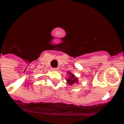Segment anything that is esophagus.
Listing matches in <instances>:
<instances>
[{
  "label": "esophagus",
  "instance_id": "esophagus-1",
  "mask_svg": "<svg viewBox=\"0 0 124 124\" xmlns=\"http://www.w3.org/2000/svg\"><path fill=\"white\" fill-rule=\"evenodd\" d=\"M53 70H54V71H57V70H58V69H57V68H55V69H53Z\"/></svg>",
  "mask_w": 124,
  "mask_h": 124
}]
</instances>
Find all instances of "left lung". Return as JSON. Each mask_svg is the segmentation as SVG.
<instances>
[{
  "label": "left lung",
  "mask_w": 124,
  "mask_h": 124,
  "mask_svg": "<svg viewBox=\"0 0 124 124\" xmlns=\"http://www.w3.org/2000/svg\"><path fill=\"white\" fill-rule=\"evenodd\" d=\"M68 73L70 75V78L67 79V81L69 85H72L74 83H78V78H76L75 75L71 74V72H68Z\"/></svg>",
  "instance_id": "1"
}]
</instances>
